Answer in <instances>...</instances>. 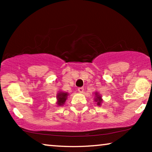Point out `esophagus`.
I'll return each mask as SVG.
<instances>
[{
  "label": "esophagus",
  "mask_w": 152,
  "mask_h": 152,
  "mask_svg": "<svg viewBox=\"0 0 152 152\" xmlns=\"http://www.w3.org/2000/svg\"><path fill=\"white\" fill-rule=\"evenodd\" d=\"M77 91H78L79 93H82L83 91H84V88H82V87H81V88H79L77 89Z\"/></svg>",
  "instance_id": "esophagus-1"
}]
</instances>
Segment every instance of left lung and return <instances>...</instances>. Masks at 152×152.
I'll return each instance as SVG.
<instances>
[{
	"mask_svg": "<svg viewBox=\"0 0 152 152\" xmlns=\"http://www.w3.org/2000/svg\"><path fill=\"white\" fill-rule=\"evenodd\" d=\"M94 101L96 102V104L97 106H101L102 103L103 102V99L102 98V95L101 94H99V92H97V91H95V93H94Z\"/></svg>",
	"mask_w": 152,
	"mask_h": 152,
	"instance_id": "1",
	"label": "left lung"
}]
</instances>
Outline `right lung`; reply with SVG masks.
I'll use <instances>...</instances> for the list:
<instances>
[{
  "label": "right lung",
  "instance_id": "obj_1",
  "mask_svg": "<svg viewBox=\"0 0 152 152\" xmlns=\"http://www.w3.org/2000/svg\"><path fill=\"white\" fill-rule=\"evenodd\" d=\"M68 93L66 92H63V91H59V93L57 94V104L58 107H61V106L64 105L66 99H68Z\"/></svg>",
  "mask_w": 152,
  "mask_h": 152
}]
</instances>
